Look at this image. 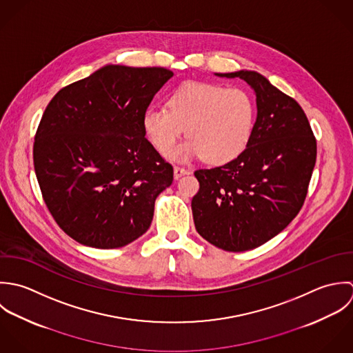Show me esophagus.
Instances as JSON below:
<instances>
[{"mask_svg": "<svg viewBox=\"0 0 353 353\" xmlns=\"http://www.w3.org/2000/svg\"><path fill=\"white\" fill-rule=\"evenodd\" d=\"M188 173H190V172H188L187 169L180 168V166H174V169H173V176H174V179H176V180H179L181 176L188 174Z\"/></svg>", "mask_w": 353, "mask_h": 353, "instance_id": "1", "label": "esophagus"}]
</instances>
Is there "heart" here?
Here are the masks:
<instances>
[{"instance_id":"obj_1","label":"heart","mask_w":353,"mask_h":353,"mask_svg":"<svg viewBox=\"0 0 353 353\" xmlns=\"http://www.w3.org/2000/svg\"><path fill=\"white\" fill-rule=\"evenodd\" d=\"M256 123V102L241 88L212 83H185L168 98L166 108H151L143 114L148 141L165 154L188 131L190 139L168 153L187 162L203 157L221 165L237 158L250 144Z\"/></svg>"}]
</instances>
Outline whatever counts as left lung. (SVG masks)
I'll return each instance as SVG.
<instances>
[{"label":"left lung","mask_w":353,"mask_h":353,"mask_svg":"<svg viewBox=\"0 0 353 353\" xmlns=\"http://www.w3.org/2000/svg\"><path fill=\"white\" fill-rule=\"evenodd\" d=\"M240 77L255 92L256 123L247 148L233 161L199 169L192 198L198 233L212 245L241 252L282 232L300 212L316 161V141L301 106L255 71Z\"/></svg>","instance_id":"1"}]
</instances>
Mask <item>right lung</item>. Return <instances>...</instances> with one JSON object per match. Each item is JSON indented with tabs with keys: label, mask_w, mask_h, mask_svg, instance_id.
<instances>
[{
	"label": "right lung",
	"mask_w": 353,
	"mask_h": 353,
	"mask_svg": "<svg viewBox=\"0 0 353 353\" xmlns=\"http://www.w3.org/2000/svg\"><path fill=\"white\" fill-rule=\"evenodd\" d=\"M173 76L108 64L61 88L34 143V168L60 228L94 248L124 247L147 232L173 168L144 137L143 114Z\"/></svg>",
	"instance_id": "right-lung-1"
}]
</instances>
